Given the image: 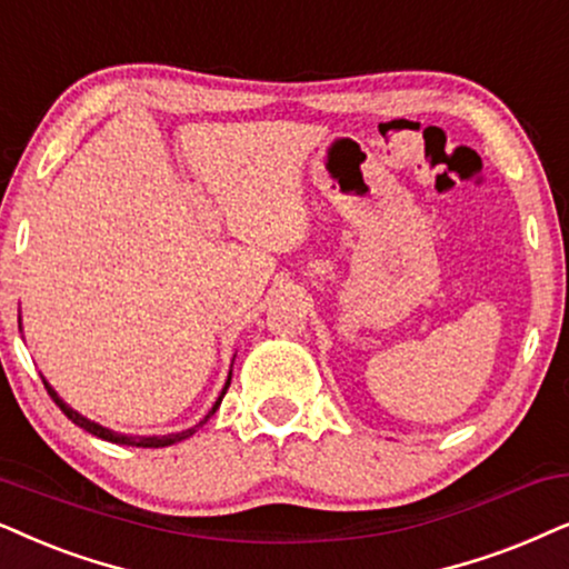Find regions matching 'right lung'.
<instances>
[{"label":"right lung","mask_w":569,"mask_h":569,"mask_svg":"<svg viewBox=\"0 0 569 569\" xmlns=\"http://www.w3.org/2000/svg\"><path fill=\"white\" fill-rule=\"evenodd\" d=\"M43 387H47V392H49V397L51 400H54L57 405H59V410L64 412V416H68L72 423L76 426H80V429L83 431H88V433H93V437H99V439H107V441H112V445H124V447H169V445H174V441H182V439H188V437H193V433L198 431V426H203L206 420H209L213 412H217V408L221 405V397L227 395V389H230V379H227V383H224V389H221V395H219V400L213 402V408L209 410V416H206L201 423L198 426H193V429H188V431H180V433H169V437H124V433H114V431H109V429H104V426H99V423H93V420H88V418H83V416H78L76 410L72 408H68V405H64L62 400H59L57 397V392L54 389L49 387L47 381H43Z\"/></svg>","instance_id":"right-lung-1"}]
</instances>
